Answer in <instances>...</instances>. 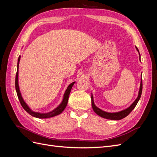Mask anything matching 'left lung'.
Wrapping results in <instances>:
<instances>
[{
  "instance_id": "left-lung-1",
  "label": "left lung",
  "mask_w": 157,
  "mask_h": 157,
  "mask_svg": "<svg viewBox=\"0 0 157 157\" xmlns=\"http://www.w3.org/2000/svg\"><path fill=\"white\" fill-rule=\"evenodd\" d=\"M136 48L137 51L138 52L139 56H140V60L141 59V56L140 54V52L137 49V47L136 46ZM141 61V60H140ZM142 86H143V84H142V78H141V82H140V90H139V92H138V96H137V98L135 99V101L133 102L131 105L128 107V108L123 109V110L121 111H118V112H114V113H109L107 112L102 110V109H99L98 107L96 105H95V103L94 101V96L93 94L92 93L91 94V99H92V106L94 111L98 115L100 116L102 118H106V119H109V120H113V121H118V120H121L122 118H125L127 117L129 114L132 112V111L135 108L136 106L137 103H138L140 99L141 96V93H142Z\"/></svg>"
}]
</instances>
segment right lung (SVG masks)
Wrapping results in <instances>:
<instances>
[{"label": "right lung", "mask_w": 157, "mask_h": 157, "mask_svg": "<svg viewBox=\"0 0 157 157\" xmlns=\"http://www.w3.org/2000/svg\"><path fill=\"white\" fill-rule=\"evenodd\" d=\"M21 59V56H20L18 58L17 60V73H16V90L17 92V97L19 98V100L20 101V103L23 108L25 109V110L31 115V116L38 118H49L51 117H54L55 116H57L59 115L61 113L63 112V111L65 109V107H67V103H68V99H69V96L71 92V88H72L74 84L76 82H73L72 83H71L68 87L66 89V90L64 92L63 96L62 101L60 103L59 105L56 107L53 110H52L51 111H49L48 113H40V112H37V111H33L32 109L29 107V106L27 105V103L25 101L24 99H23L22 95L20 91V86H19V64H20V61Z\"/></svg>", "instance_id": "obj_1"}]
</instances>
